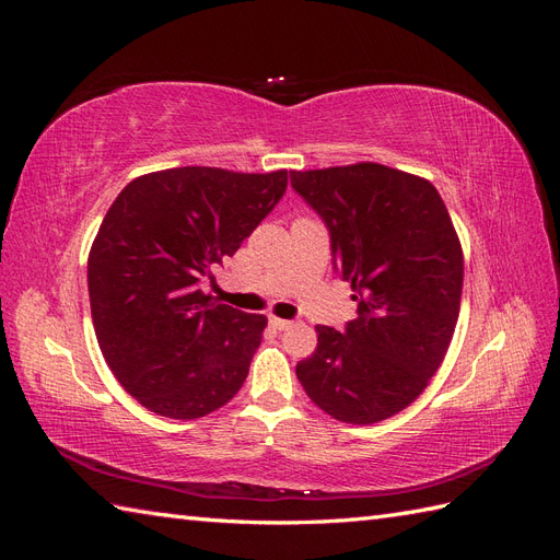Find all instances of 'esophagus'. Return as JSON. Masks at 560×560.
Returning <instances> with one entry per match:
<instances>
[{
  "label": "esophagus",
  "mask_w": 560,
  "mask_h": 560,
  "mask_svg": "<svg viewBox=\"0 0 560 560\" xmlns=\"http://www.w3.org/2000/svg\"><path fill=\"white\" fill-rule=\"evenodd\" d=\"M268 322H270V325H273L276 329H280V331L292 327V319H282V317H276V315H273V317H268Z\"/></svg>",
  "instance_id": "esophagus-1"
}]
</instances>
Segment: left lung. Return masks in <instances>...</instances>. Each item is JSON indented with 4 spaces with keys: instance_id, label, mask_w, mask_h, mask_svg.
Returning <instances> with one entry per match:
<instances>
[{
    "instance_id": "left-lung-1",
    "label": "left lung",
    "mask_w": 560,
    "mask_h": 560,
    "mask_svg": "<svg viewBox=\"0 0 560 560\" xmlns=\"http://www.w3.org/2000/svg\"><path fill=\"white\" fill-rule=\"evenodd\" d=\"M329 231L334 270L358 317L317 327L296 364L306 395L331 418L371 425L428 387L451 346L463 294V249L434 186L378 163L290 173Z\"/></svg>"
}]
</instances>
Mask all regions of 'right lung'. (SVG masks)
I'll use <instances>...</instances> for the list:
<instances>
[{
  "instance_id": "right-lung-1",
  "label": "right lung",
  "mask_w": 560,
  "mask_h": 560,
  "mask_svg": "<svg viewBox=\"0 0 560 560\" xmlns=\"http://www.w3.org/2000/svg\"><path fill=\"white\" fill-rule=\"evenodd\" d=\"M287 171L266 175L186 165L132 179L89 254L95 336L116 381L149 411L194 420L243 387L264 315L202 294L278 206Z\"/></svg>"
}]
</instances>
